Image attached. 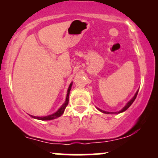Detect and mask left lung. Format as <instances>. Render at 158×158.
<instances>
[{"label":"left lung","instance_id":"8db88e82","mask_svg":"<svg viewBox=\"0 0 158 158\" xmlns=\"http://www.w3.org/2000/svg\"><path fill=\"white\" fill-rule=\"evenodd\" d=\"M138 91H139V90H137V92H136V94H135V96H134V97H133V98H132V99H131V100L128 101V102L126 103V106H125L124 107H123V108H122V109H121V110H119V111H118V112H108V111H106V110H103L99 109V108H97L98 110H99V111H101V112H102V113H104V114H119V113H122V112H124L125 110H126L127 109H128V108H129L130 106H131V104H132V103L134 102V101L135 100L136 97H137V94H138Z\"/></svg>","mask_w":158,"mask_h":158}]
</instances>
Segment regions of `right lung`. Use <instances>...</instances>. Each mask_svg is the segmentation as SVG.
<instances>
[{"mask_svg":"<svg viewBox=\"0 0 158 158\" xmlns=\"http://www.w3.org/2000/svg\"><path fill=\"white\" fill-rule=\"evenodd\" d=\"M72 85H73V82H71L69 85L68 89V93H67V96H66V99H65L64 102L61 105V106L59 108L55 113L50 114V115H48L45 116V117H35V116H32V115H30V117H32V118L36 119H39V120H51V119H54L59 117L60 116H61L64 113L65 108H66L67 106L68 105V102H69V95H70V91L71 90V87Z\"/></svg>","mask_w":158,"mask_h":158,"instance_id":"add662e5","label":"right lung"}]
</instances>
